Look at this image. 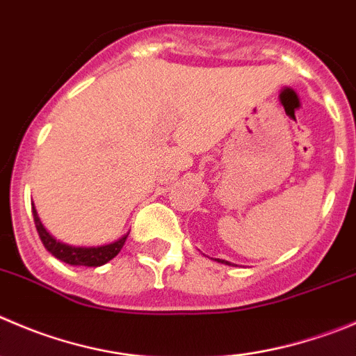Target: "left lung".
<instances>
[{
	"label": "left lung",
	"instance_id": "1",
	"mask_svg": "<svg viewBox=\"0 0 356 356\" xmlns=\"http://www.w3.org/2000/svg\"><path fill=\"white\" fill-rule=\"evenodd\" d=\"M218 262H220V260H218ZM222 262H223V260H222ZM225 264H229V262H225Z\"/></svg>",
	"mask_w": 356,
	"mask_h": 356
}]
</instances>
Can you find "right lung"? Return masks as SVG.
<instances>
[{
    "instance_id": "obj_1",
    "label": "right lung",
    "mask_w": 356,
    "mask_h": 356,
    "mask_svg": "<svg viewBox=\"0 0 356 356\" xmlns=\"http://www.w3.org/2000/svg\"><path fill=\"white\" fill-rule=\"evenodd\" d=\"M33 216H35L36 231H38L43 246H45V248L49 250L56 259L63 260V262L66 264H71V266H87V267L103 266V264H106L108 260H111L113 257L118 255V252H120L122 246H124L125 239H127V236H129V234H125L124 238H120L118 241L111 243V245L97 246V248H74V246H67V245H63V243L56 241V239L45 231V227H43L42 222H40L35 208H33Z\"/></svg>"
}]
</instances>
